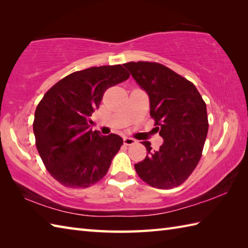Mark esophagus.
Wrapping results in <instances>:
<instances>
[{
	"instance_id": "34e87169",
	"label": "esophagus",
	"mask_w": 248,
	"mask_h": 248,
	"mask_svg": "<svg viewBox=\"0 0 248 248\" xmlns=\"http://www.w3.org/2000/svg\"><path fill=\"white\" fill-rule=\"evenodd\" d=\"M136 143V140L134 139H131V138H124V144L130 146V145H133Z\"/></svg>"
}]
</instances>
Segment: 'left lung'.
Returning a JSON list of instances; mask_svg holds the SVG:
<instances>
[{
  "mask_svg": "<svg viewBox=\"0 0 248 248\" xmlns=\"http://www.w3.org/2000/svg\"><path fill=\"white\" fill-rule=\"evenodd\" d=\"M149 97L150 115L163 140L159 150L141 141L145 159L135 170L149 186L167 189L180 186L202 157L208 134L207 107L197 88L186 78L157 62H131L124 65Z\"/></svg>",
  "mask_w": 248,
  "mask_h": 248,
  "instance_id": "obj_1",
  "label": "left lung"
}]
</instances>
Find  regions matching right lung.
Segmentation results:
<instances>
[{
	"instance_id": "add662e5",
	"label": "right lung",
	"mask_w": 248,
	"mask_h": 248,
	"mask_svg": "<svg viewBox=\"0 0 248 248\" xmlns=\"http://www.w3.org/2000/svg\"><path fill=\"white\" fill-rule=\"evenodd\" d=\"M121 65L92 67L62 78L37 105L36 147L50 175L62 186L88 187L102 179L124 144L117 134L93 132L89 120L104 92L128 80Z\"/></svg>"
}]
</instances>
